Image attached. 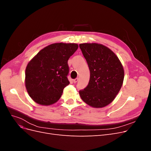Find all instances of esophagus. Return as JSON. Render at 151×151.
I'll list each match as a JSON object with an SVG mask.
<instances>
[{"mask_svg": "<svg viewBox=\"0 0 151 151\" xmlns=\"http://www.w3.org/2000/svg\"><path fill=\"white\" fill-rule=\"evenodd\" d=\"M78 81H79V79L78 78H76V79L73 80V82H74V83H77V82H78Z\"/></svg>", "mask_w": 151, "mask_h": 151, "instance_id": "34e87169", "label": "esophagus"}]
</instances>
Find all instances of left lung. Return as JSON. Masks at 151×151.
<instances>
[{"label":"left lung","instance_id":"left-lung-1","mask_svg":"<svg viewBox=\"0 0 151 151\" xmlns=\"http://www.w3.org/2000/svg\"><path fill=\"white\" fill-rule=\"evenodd\" d=\"M90 70L88 86L79 91L83 101L89 106L103 108L110 104L119 93L124 79V69L112 50L102 44L79 45Z\"/></svg>","mask_w":151,"mask_h":151}]
</instances>
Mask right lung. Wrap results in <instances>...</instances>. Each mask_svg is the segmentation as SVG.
<instances>
[{"label": "right lung", "mask_w": 151, "mask_h": 151, "mask_svg": "<svg viewBox=\"0 0 151 151\" xmlns=\"http://www.w3.org/2000/svg\"><path fill=\"white\" fill-rule=\"evenodd\" d=\"M77 43H56L45 47L28 62L25 86L35 102L49 106L58 101L70 84L68 60L78 48Z\"/></svg>", "instance_id": "1"}]
</instances>
